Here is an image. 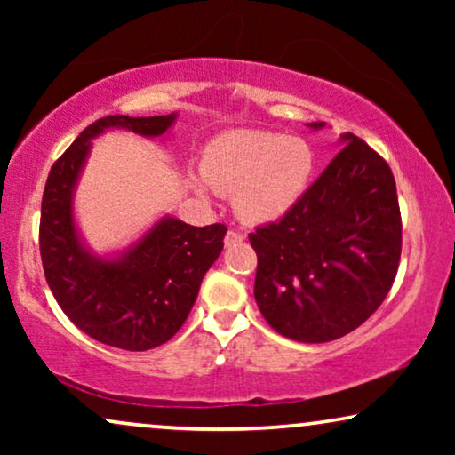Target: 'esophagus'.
Returning <instances> with one entry per match:
<instances>
[{
  "label": "esophagus",
  "instance_id": "34e87169",
  "mask_svg": "<svg viewBox=\"0 0 455 455\" xmlns=\"http://www.w3.org/2000/svg\"><path fill=\"white\" fill-rule=\"evenodd\" d=\"M244 240V235H242L240 232H234V229H229V232L226 234V246H235V244H240V242Z\"/></svg>",
  "mask_w": 455,
  "mask_h": 455
}]
</instances>
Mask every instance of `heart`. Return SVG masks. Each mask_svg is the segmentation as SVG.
<instances>
[{
    "instance_id": "b5f03b06",
    "label": "heart",
    "mask_w": 455,
    "mask_h": 455,
    "mask_svg": "<svg viewBox=\"0 0 455 455\" xmlns=\"http://www.w3.org/2000/svg\"><path fill=\"white\" fill-rule=\"evenodd\" d=\"M315 173V153L300 136L259 130H232L211 142L203 159V180L195 190L209 198L234 195V211L252 226L279 221L307 195Z\"/></svg>"
}]
</instances>
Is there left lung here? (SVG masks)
<instances>
[{"instance_id":"obj_1","label":"left lung","mask_w":455,"mask_h":455,"mask_svg":"<svg viewBox=\"0 0 455 455\" xmlns=\"http://www.w3.org/2000/svg\"><path fill=\"white\" fill-rule=\"evenodd\" d=\"M339 145L288 215L248 235L259 259V310L277 333L302 344H325L363 325L400 265L394 173L358 136L341 134Z\"/></svg>"}]
</instances>
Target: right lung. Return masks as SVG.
Listing matches in <instances>:
<instances>
[{
  "label": "right lung",
  "instance_id": "add662e5",
  "mask_svg": "<svg viewBox=\"0 0 455 455\" xmlns=\"http://www.w3.org/2000/svg\"><path fill=\"white\" fill-rule=\"evenodd\" d=\"M178 114L108 116L80 132L49 172L41 203V260L49 290L78 329L120 350L165 344L188 319L204 273L223 251L228 228H195L161 215L128 246L99 254L80 232L74 196L92 151L109 130L161 139Z\"/></svg>",
  "mask_w": 455,
  "mask_h": 455
}]
</instances>
